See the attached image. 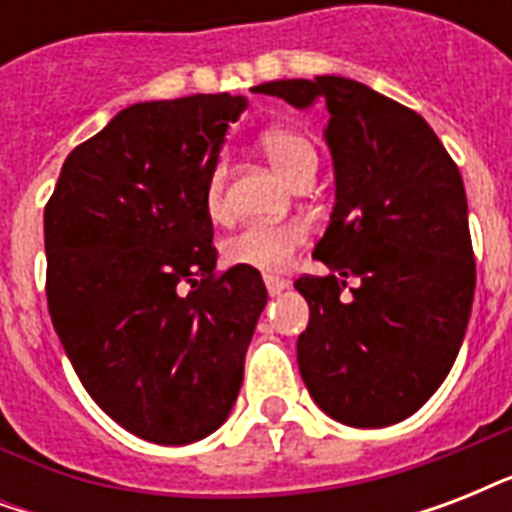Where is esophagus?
<instances>
[{
    "instance_id": "obj_1",
    "label": "esophagus",
    "mask_w": 512,
    "mask_h": 512,
    "mask_svg": "<svg viewBox=\"0 0 512 512\" xmlns=\"http://www.w3.org/2000/svg\"><path fill=\"white\" fill-rule=\"evenodd\" d=\"M265 287H268V295H281L289 284L284 279H279V276H265Z\"/></svg>"
}]
</instances>
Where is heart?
Listing matches in <instances>:
<instances>
[{"instance_id": "obj_1", "label": "heart", "mask_w": 512, "mask_h": 512, "mask_svg": "<svg viewBox=\"0 0 512 512\" xmlns=\"http://www.w3.org/2000/svg\"><path fill=\"white\" fill-rule=\"evenodd\" d=\"M260 148L265 159L295 183L308 172H316L319 154L305 135L287 127H271L260 135ZM204 209L209 217H225L228 199H225V162H215L204 180ZM308 236V228L297 220L289 223H255L244 225L241 231L223 241V257L231 265H247L257 271H281L289 257Z\"/></svg>"}]
</instances>
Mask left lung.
Masks as SVG:
<instances>
[{
	"label": "left lung",
	"mask_w": 512,
	"mask_h": 512,
	"mask_svg": "<svg viewBox=\"0 0 512 512\" xmlns=\"http://www.w3.org/2000/svg\"><path fill=\"white\" fill-rule=\"evenodd\" d=\"M295 108L324 103L335 209L295 289L311 321L297 364L313 401L350 428L414 414L446 380L468 329L476 260L457 164L412 108L345 76L257 84ZM348 275L362 284L340 301Z\"/></svg>",
	"instance_id": "1"
}]
</instances>
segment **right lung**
<instances>
[{
	"mask_svg": "<svg viewBox=\"0 0 512 512\" xmlns=\"http://www.w3.org/2000/svg\"><path fill=\"white\" fill-rule=\"evenodd\" d=\"M241 95L124 108L68 154L44 207L47 308L103 412L183 446L231 414L268 303L260 273L217 276L204 180Z\"/></svg>",
	"mask_w": 512,
	"mask_h": 512,
	"instance_id": "obj_1",
	"label": "right lung"
}]
</instances>
